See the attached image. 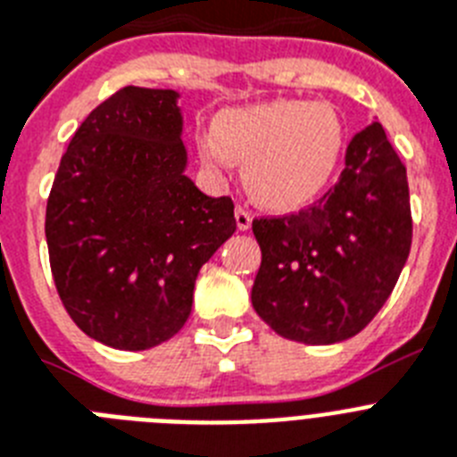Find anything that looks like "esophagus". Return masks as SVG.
I'll return each instance as SVG.
<instances>
[{"label":"esophagus","instance_id":"34e87169","mask_svg":"<svg viewBox=\"0 0 457 457\" xmlns=\"http://www.w3.org/2000/svg\"><path fill=\"white\" fill-rule=\"evenodd\" d=\"M235 218H237V228H239V229H244V232H246V229L251 228L253 216H251V211H248L246 206H237Z\"/></svg>","mask_w":457,"mask_h":457}]
</instances>
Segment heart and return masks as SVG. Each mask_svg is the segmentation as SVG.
Masks as SVG:
<instances>
[{
  "label": "heart",
  "instance_id": "1",
  "mask_svg": "<svg viewBox=\"0 0 457 457\" xmlns=\"http://www.w3.org/2000/svg\"><path fill=\"white\" fill-rule=\"evenodd\" d=\"M341 151L339 113L304 99L225 111L216 132L199 137V155L209 167L241 162L248 195L276 211L304 206L323 193Z\"/></svg>",
  "mask_w": 457,
  "mask_h": 457
}]
</instances>
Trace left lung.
<instances>
[{"label": "left lung", "instance_id": "8db88e82", "mask_svg": "<svg viewBox=\"0 0 457 457\" xmlns=\"http://www.w3.org/2000/svg\"><path fill=\"white\" fill-rule=\"evenodd\" d=\"M411 232L406 167L371 122L351 139L339 181L318 204L253 220L262 251L253 309L286 339H351L393 293Z\"/></svg>", "mask_w": 457, "mask_h": 457}]
</instances>
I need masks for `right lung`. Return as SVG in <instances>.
Instances as JSON below:
<instances>
[{
  "mask_svg": "<svg viewBox=\"0 0 457 457\" xmlns=\"http://www.w3.org/2000/svg\"><path fill=\"white\" fill-rule=\"evenodd\" d=\"M179 92L128 86L80 122L48 206L46 241L64 309L120 351L171 339L202 264L235 235V204L186 176Z\"/></svg>",
  "mask_w": 457,
  "mask_h": 457,
  "instance_id": "1",
  "label": "right lung"
}]
</instances>
